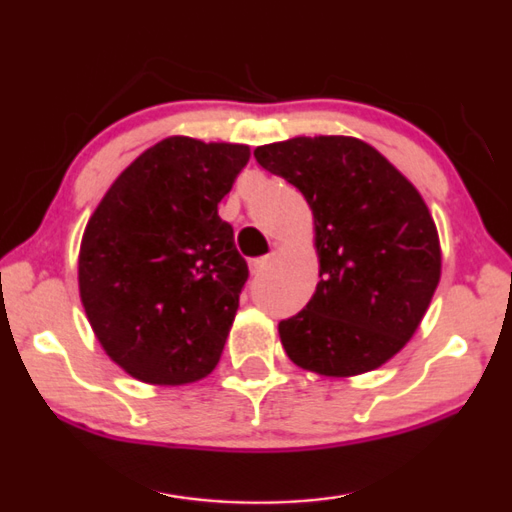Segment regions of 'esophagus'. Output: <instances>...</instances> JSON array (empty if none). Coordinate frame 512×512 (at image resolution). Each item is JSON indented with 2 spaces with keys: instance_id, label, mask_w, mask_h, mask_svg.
Instances as JSON below:
<instances>
[{
  "instance_id": "obj_1",
  "label": "esophagus",
  "mask_w": 512,
  "mask_h": 512,
  "mask_svg": "<svg viewBox=\"0 0 512 512\" xmlns=\"http://www.w3.org/2000/svg\"><path fill=\"white\" fill-rule=\"evenodd\" d=\"M269 266H271V257L269 255L250 259V273H253V276H259V273H264L266 269H269Z\"/></svg>"
}]
</instances>
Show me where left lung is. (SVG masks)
I'll use <instances>...</instances> for the list:
<instances>
[{
	"label": "left lung",
	"mask_w": 512,
	"mask_h": 512,
	"mask_svg": "<svg viewBox=\"0 0 512 512\" xmlns=\"http://www.w3.org/2000/svg\"><path fill=\"white\" fill-rule=\"evenodd\" d=\"M255 160L313 211L320 283L304 311L278 322L301 369L357 376L415 334L441 278V246L420 192L376 148L352 136H297Z\"/></svg>",
	"instance_id": "obj_1"
}]
</instances>
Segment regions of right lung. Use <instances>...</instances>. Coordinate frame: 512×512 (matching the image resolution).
<instances>
[{
  "label": "right lung",
  "instance_id": "right-lung-1",
  "mask_svg": "<svg viewBox=\"0 0 512 512\" xmlns=\"http://www.w3.org/2000/svg\"><path fill=\"white\" fill-rule=\"evenodd\" d=\"M248 160L241 143L169 136L92 213L78 290L106 355L136 380L185 385L220 362L248 264L218 204Z\"/></svg>",
  "mask_w": 512,
  "mask_h": 512
}]
</instances>
